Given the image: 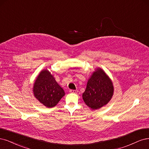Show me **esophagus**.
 <instances>
[{"label": "esophagus", "instance_id": "1", "mask_svg": "<svg viewBox=\"0 0 149 149\" xmlns=\"http://www.w3.org/2000/svg\"><path fill=\"white\" fill-rule=\"evenodd\" d=\"M69 92H70V93H77V90H70Z\"/></svg>", "mask_w": 149, "mask_h": 149}]
</instances>
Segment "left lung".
Returning a JSON list of instances; mask_svg holds the SVG:
<instances>
[{
	"instance_id": "1",
	"label": "left lung",
	"mask_w": 149,
	"mask_h": 149,
	"mask_svg": "<svg viewBox=\"0 0 149 149\" xmlns=\"http://www.w3.org/2000/svg\"><path fill=\"white\" fill-rule=\"evenodd\" d=\"M113 92L112 81L102 69L98 68L88 79L82 98L88 107L97 109L109 102Z\"/></svg>"
}]
</instances>
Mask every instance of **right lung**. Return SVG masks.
Listing matches in <instances>:
<instances>
[{
  "label": "right lung",
  "mask_w": 149,
  "mask_h": 149,
  "mask_svg": "<svg viewBox=\"0 0 149 149\" xmlns=\"http://www.w3.org/2000/svg\"><path fill=\"white\" fill-rule=\"evenodd\" d=\"M36 98L47 108H52L58 103L65 93L54 77L47 69L38 75L33 90Z\"/></svg>",
  "instance_id": "add662e5"
}]
</instances>
